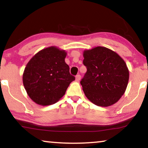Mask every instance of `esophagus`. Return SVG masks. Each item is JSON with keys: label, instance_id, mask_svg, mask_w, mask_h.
I'll return each mask as SVG.
<instances>
[{"label": "esophagus", "instance_id": "obj_1", "mask_svg": "<svg viewBox=\"0 0 148 148\" xmlns=\"http://www.w3.org/2000/svg\"><path fill=\"white\" fill-rule=\"evenodd\" d=\"M80 78H81L80 75L78 74V75H77V76H76V82H79V81H80Z\"/></svg>", "mask_w": 148, "mask_h": 148}]
</instances>
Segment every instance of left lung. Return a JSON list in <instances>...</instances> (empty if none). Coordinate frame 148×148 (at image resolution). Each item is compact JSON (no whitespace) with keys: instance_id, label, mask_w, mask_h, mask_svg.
I'll use <instances>...</instances> for the list:
<instances>
[{"instance_id":"1","label":"left lung","mask_w":148,"mask_h":148,"mask_svg":"<svg viewBox=\"0 0 148 148\" xmlns=\"http://www.w3.org/2000/svg\"><path fill=\"white\" fill-rule=\"evenodd\" d=\"M87 72L80 82L85 96L96 106L108 107L116 103L125 93L129 70L116 52L96 46L83 52Z\"/></svg>"}]
</instances>
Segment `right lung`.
I'll return each instance as SVG.
<instances>
[{
  "mask_svg": "<svg viewBox=\"0 0 148 148\" xmlns=\"http://www.w3.org/2000/svg\"><path fill=\"white\" fill-rule=\"evenodd\" d=\"M66 55L64 50L50 46L40 50L27 63L23 75V85L33 102L51 105L64 95L75 80L65 62Z\"/></svg>",
  "mask_w": 148,
  "mask_h": 148,
  "instance_id": "obj_1",
  "label": "right lung"
}]
</instances>
